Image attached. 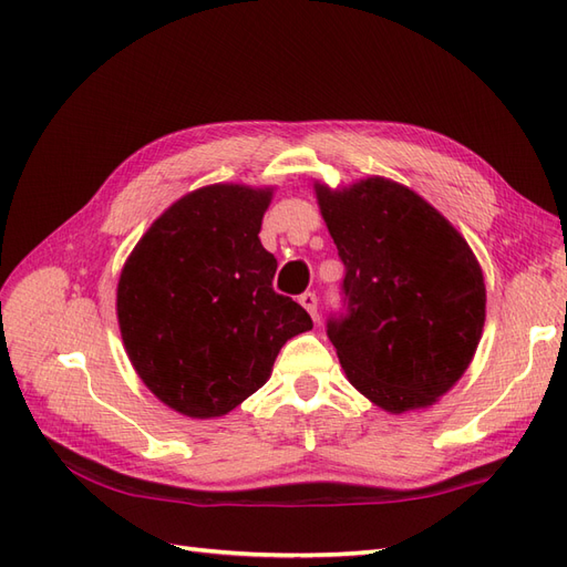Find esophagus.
<instances>
[{
	"mask_svg": "<svg viewBox=\"0 0 567 567\" xmlns=\"http://www.w3.org/2000/svg\"><path fill=\"white\" fill-rule=\"evenodd\" d=\"M300 305L305 307L307 312H310V317L317 321L319 319V312H317V293H312V290H307V293L300 296Z\"/></svg>",
	"mask_w": 567,
	"mask_h": 567,
	"instance_id": "obj_1",
	"label": "esophagus"
}]
</instances>
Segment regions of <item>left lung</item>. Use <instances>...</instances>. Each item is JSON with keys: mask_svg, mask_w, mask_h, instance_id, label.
<instances>
[{"mask_svg": "<svg viewBox=\"0 0 567 567\" xmlns=\"http://www.w3.org/2000/svg\"><path fill=\"white\" fill-rule=\"evenodd\" d=\"M346 265L326 319L350 383L392 414L433 404L468 369L485 323L473 250L406 186L369 177L346 192L317 186Z\"/></svg>", "mask_w": 567, "mask_h": 567, "instance_id": "1", "label": "left lung"}]
</instances>
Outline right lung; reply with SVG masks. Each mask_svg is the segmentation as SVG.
<instances>
[{
	"instance_id": "add662e5",
	"label": "right lung",
	"mask_w": 567,
	"mask_h": 567,
	"mask_svg": "<svg viewBox=\"0 0 567 567\" xmlns=\"http://www.w3.org/2000/svg\"><path fill=\"white\" fill-rule=\"evenodd\" d=\"M271 192L213 184L167 208L132 250L117 284L130 362L184 416H221L262 388L288 338L312 319L271 286L260 244Z\"/></svg>"
}]
</instances>
